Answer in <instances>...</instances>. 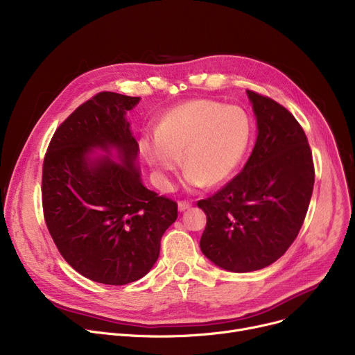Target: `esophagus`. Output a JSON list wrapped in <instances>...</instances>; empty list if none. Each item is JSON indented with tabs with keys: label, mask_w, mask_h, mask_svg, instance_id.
<instances>
[{
	"label": "esophagus",
	"mask_w": 355,
	"mask_h": 355,
	"mask_svg": "<svg viewBox=\"0 0 355 355\" xmlns=\"http://www.w3.org/2000/svg\"><path fill=\"white\" fill-rule=\"evenodd\" d=\"M190 207H191V201H189V200H180L178 201V210L180 211H184V210H187Z\"/></svg>",
	"instance_id": "34e87169"
}]
</instances>
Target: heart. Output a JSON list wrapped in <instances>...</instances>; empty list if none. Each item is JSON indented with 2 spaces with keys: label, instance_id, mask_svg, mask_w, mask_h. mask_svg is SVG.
Listing matches in <instances>:
<instances>
[{
  "label": "heart",
  "instance_id": "b5f03b06",
  "mask_svg": "<svg viewBox=\"0 0 355 355\" xmlns=\"http://www.w3.org/2000/svg\"><path fill=\"white\" fill-rule=\"evenodd\" d=\"M253 138V122L236 105L213 99H194L168 110L155 128V141L139 145L162 187L168 174L180 166L193 187H216L229 181L243 162Z\"/></svg>",
  "mask_w": 355,
  "mask_h": 355
}]
</instances>
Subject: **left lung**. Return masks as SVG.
<instances>
[{
	"label": "left lung",
	"mask_w": 355,
	"mask_h": 355,
	"mask_svg": "<svg viewBox=\"0 0 355 355\" xmlns=\"http://www.w3.org/2000/svg\"><path fill=\"white\" fill-rule=\"evenodd\" d=\"M257 138L243 170L197 206L207 225L200 248L230 272L263 269L284 256L309 207L315 170L302 126L273 99L248 90Z\"/></svg>",
	"instance_id": "left-lung-1"
}]
</instances>
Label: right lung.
Returning <instances> with one entry per match:
<instances>
[{
  "label": "right lung",
  "mask_w": 355,
  "mask_h": 355,
  "mask_svg": "<svg viewBox=\"0 0 355 355\" xmlns=\"http://www.w3.org/2000/svg\"><path fill=\"white\" fill-rule=\"evenodd\" d=\"M139 99L114 92L90 98L55 129L43 162V213L55 248L74 270L105 285L151 270L178 217L177 202L144 187L135 166L139 146L125 115ZM93 147H115L121 164L92 160Z\"/></svg>",
  "instance_id": "add662e5"
}]
</instances>
